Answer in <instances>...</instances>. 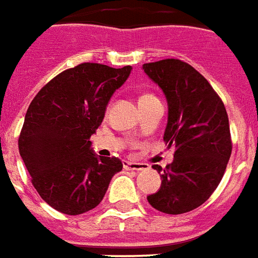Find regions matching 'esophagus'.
Returning <instances> with one entry per match:
<instances>
[{"label": "esophagus", "instance_id": "esophagus-1", "mask_svg": "<svg viewBox=\"0 0 258 258\" xmlns=\"http://www.w3.org/2000/svg\"><path fill=\"white\" fill-rule=\"evenodd\" d=\"M124 168L125 169H131V171H144L148 169L149 165L144 163H133V161H124Z\"/></svg>", "mask_w": 258, "mask_h": 258}]
</instances>
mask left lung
Wrapping results in <instances>:
<instances>
[{"label": "left lung", "instance_id": "8db88e82", "mask_svg": "<svg viewBox=\"0 0 258 258\" xmlns=\"http://www.w3.org/2000/svg\"><path fill=\"white\" fill-rule=\"evenodd\" d=\"M168 102L164 142L175 149L161 172V187L148 196L149 204L168 215L196 209L216 190L230 160V124L224 104L211 83L190 64L165 58L144 64Z\"/></svg>", "mask_w": 258, "mask_h": 258}]
</instances>
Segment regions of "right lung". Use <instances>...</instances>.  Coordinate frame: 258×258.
<instances>
[{"label":"right lung","mask_w":258,"mask_h":258,"mask_svg":"<svg viewBox=\"0 0 258 258\" xmlns=\"http://www.w3.org/2000/svg\"><path fill=\"white\" fill-rule=\"evenodd\" d=\"M131 70L82 62L54 76L28 106L19 152L32 186L56 211L74 216L94 209L121 171L119 158L91 150L90 137Z\"/></svg>","instance_id":"right-lung-1"}]
</instances>
